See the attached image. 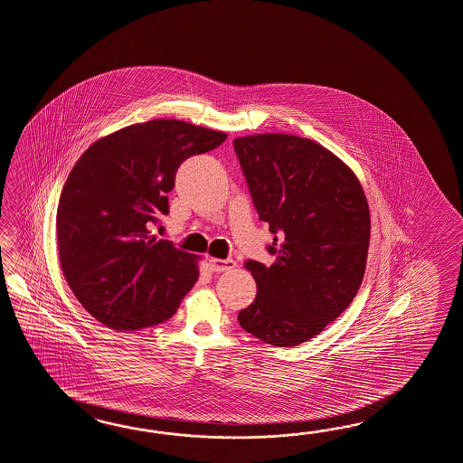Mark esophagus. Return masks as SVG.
I'll list each match as a JSON object with an SVG mask.
<instances>
[{"label": "esophagus", "mask_w": 463, "mask_h": 463, "mask_svg": "<svg viewBox=\"0 0 463 463\" xmlns=\"http://www.w3.org/2000/svg\"><path fill=\"white\" fill-rule=\"evenodd\" d=\"M236 268V260H217V258H209V269L214 272H226L229 269Z\"/></svg>", "instance_id": "34e87169"}]
</instances>
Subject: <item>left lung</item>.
<instances>
[{
    "label": "left lung",
    "instance_id": "obj_1",
    "mask_svg": "<svg viewBox=\"0 0 463 463\" xmlns=\"http://www.w3.org/2000/svg\"><path fill=\"white\" fill-rule=\"evenodd\" d=\"M260 221L274 234L271 266L246 260L254 303L244 331L272 346H298L333 323L360 289L370 246V209L360 181L309 138L260 134L234 140Z\"/></svg>",
    "mask_w": 463,
    "mask_h": 463
}]
</instances>
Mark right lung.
<instances>
[{"label":"right lung","instance_id":"right-lung-1","mask_svg":"<svg viewBox=\"0 0 463 463\" xmlns=\"http://www.w3.org/2000/svg\"><path fill=\"white\" fill-rule=\"evenodd\" d=\"M226 138L162 118L103 137L79 158L58 203V252L70 289L97 321L132 331L177 311L199 278L195 256L150 227L169 214L182 162Z\"/></svg>","mask_w":463,"mask_h":463}]
</instances>
